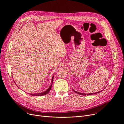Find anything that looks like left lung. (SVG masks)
<instances>
[{
  "label": "left lung",
  "mask_w": 124,
  "mask_h": 124,
  "mask_svg": "<svg viewBox=\"0 0 124 124\" xmlns=\"http://www.w3.org/2000/svg\"><path fill=\"white\" fill-rule=\"evenodd\" d=\"M73 91L75 92V93H78V94H79V95H83V96H85L86 95H93V94H96V93H100V92H101V91H100V92H96V93H80V92H77V91H74V90H73V89H72Z\"/></svg>",
  "instance_id": "8db88e82"
}]
</instances>
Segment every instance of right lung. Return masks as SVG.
<instances>
[{
    "label": "right lung",
    "instance_id": "obj_1",
    "mask_svg": "<svg viewBox=\"0 0 124 124\" xmlns=\"http://www.w3.org/2000/svg\"><path fill=\"white\" fill-rule=\"evenodd\" d=\"M54 76L52 77V84L51 85H50V86L49 87H48L46 91H45L44 92H41V93H29V95H31V96H43V95H46L47 93L49 92L50 91V90L52 88V83H53V78H54ZM18 87V86H17Z\"/></svg>",
    "mask_w": 124,
    "mask_h": 124
}]
</instances>
